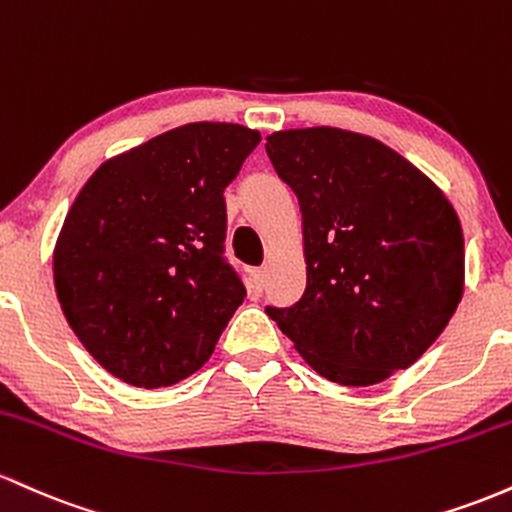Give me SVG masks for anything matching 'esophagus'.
<instances>
[{
    "instance_id": "obj_1",
    "label": "esophagus",
    "mask_w": 512,
    "mask_h": 512,
    "mask_svg": "<svg viewBox=\"0 0 512 512\" xmlns=\"http://www.w3.org/2000/svg\"><path fill=\"white\" fill-rule=\"evenodd\" d=\"M251 278H254V287H256V290L261 292L263 287H266V283H268V268H266V266L254 268V271H251Z\"/></svg>"
}]
</instances>
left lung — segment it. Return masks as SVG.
I'll return each mask as SVG.
<instances>
[{
	"label": "left lung",
	"instance_id": "1",
	"mask_svg": "<svg viewBox=\"0 0 512 512\" xmlns=\"http://www.w3.org/2000/svg\"><path fill=\"white\" fill-rule=\"evenodd\" d=\"M266 152L300 200L307 287L266 307L326 380L367 387L416 363L455 314L464 237L450 200L358 132H273Z\"/></svg>",
	"mask_w": 512,
	"mask_h": 512
}]
</instances>
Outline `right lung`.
<instances>
[{
    "mask_svg": "<svg viewBox=\"0 0 512 512\" xmlns=\"http://www.w3.org/2000/svg\"><path fill=\"white\" fill-rule=\"evenodd\" d=\"M261 135L188 123L94 171L53 254L82 346L118 380L169 387L200 370L246 287L225 258V188Z\"/></svg>",
    "mask_w": 512,
    "mask_h": 512,
    "instance_id": "right-lung-1",
    "label": "right lung"
}]
</instances>
